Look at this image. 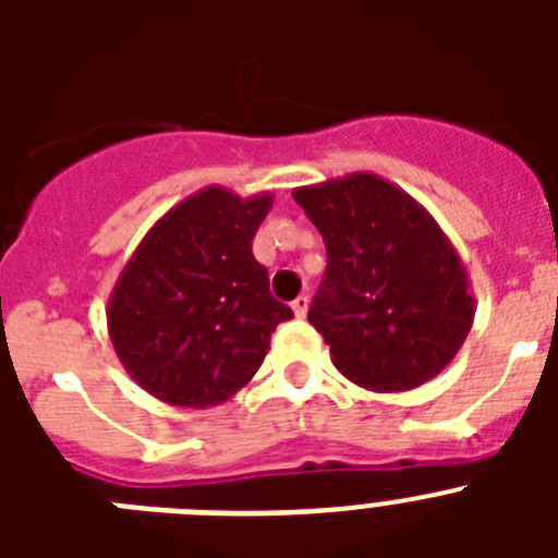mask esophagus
Masks as SVG:
<instances>
[{
	"label": "esophagus",
	"instance_id": "34e87169",
	"mask_svg": "<svg viewBox=\"0 0 558 558\" xmlns=\"http://www.w3.org/2000/svg\"><path fill=\"white\" fill-rule=\"evenodd\" d=\"M290 307H293L295 318H304V315H307V307H310V299H307V295H299V299H295Z\"/></svg>",
	"mask_w": 558,
	"mask_h": 558
}]
</instances>
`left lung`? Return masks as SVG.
I'll use <instances>...</instances> for the list:
<instances>
[{"label":"left lung","instance_id":"8db88e82","mask_svg":"<svg viewBox=\"0 0 558 558\" xmlns=\"http://www.w3.org/2000/svg\"><path fill=\"white\" fill-rule=\"evenodd\" d=\"M322 231L327 274L310 324L354 386L393 393L445 372L475 322L470 274L413 195L377 172L295 186Z\"/></svg>","mask_w":558,"mask_h":558}]
</instances>
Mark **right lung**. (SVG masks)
I'll use <instances>...</instances> for the list:
<instances>
[{"instance_id": "obj_1", "label": "right lung", "mask_w": 558, "mask_h": 558, "mask_svg": "<svg viewBox=\"0 0 558 558\" xmlns=\"http://www.w3.org/2000/svg\"><path fill=\"white\" fill-rule=\"evenodd\" d=\"M270 192H192L147 229L108 295L111 347L140 388L175 408H215L251 383L276 324L293 318L268 290L251 240Z\"/></svg>"}]
</instances>
